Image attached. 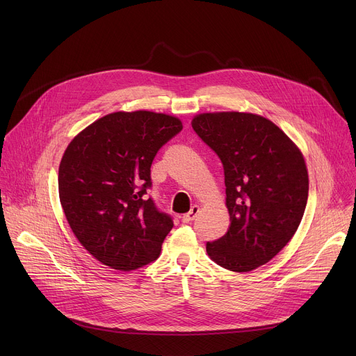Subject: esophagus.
Masks as SVG:
<instances>
[{"label": "esophagus", "instance_id": "esophagus-1", "mask_svg": "<svg viewBox=\"0 0 356 356\" xmlns=\"http://www.w3.org/2000/svg\"><path fill=\"white\" fill-rule=\"evenodd\" d=\"M198 211H200V207L198 206H193L191 207V210L187 213V214H184L183 216V222H191L195 217H197V214H198Z\"/></svg>", "mask_w": 356, "mask_h": 356}]
</instances>
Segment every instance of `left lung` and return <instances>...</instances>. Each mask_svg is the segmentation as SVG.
<instances>
[{
    "label": "left lung",
    "instance_id": "8db88e82",
    "mask_svg": "<svg viewBox=\"0 0 356 356\" xmlns=\"http://www.w3.org/2000/svg\"><path fill=\"white\" fill-rule=\"evenodd\" d=\"M191 127L222 162L227 234L207 242L209 257L232 272L273 259L296 234L309 197L298 146L270 120L239 111L202 113Z\"/></svg>",
    "mask_w": 356,
    "mask_h": 356
}]
</instances>
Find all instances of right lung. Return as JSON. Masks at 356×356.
Segmentation results:
<instances>
[{"mask_svg": "<svg viewBox=\"0 0 356 356\" xmlns=\"http://www.w3.org/2000/svg\"><path fill=\"white\" fill-rule=\"evenodd\" d=\"M181 129L173 115L117 111L90 124L66 147L60 204L73 234L98 262L129 272L159 257L173 222L143 195L158 150Z\"/></svg>", "mask_w": 356, "mask_h": 356, "instance_id": "1", "label": "right lung"}]
</instances>
